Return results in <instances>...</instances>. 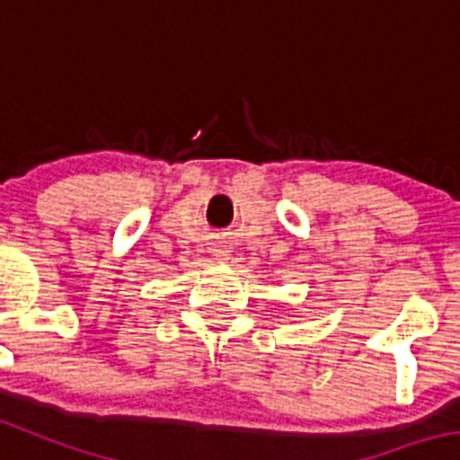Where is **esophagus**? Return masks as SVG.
Instances as JSON below:
<instances>
[{
  "instance_id": "34e87169",
  "label": "esophagus",
  "mask_w": 460,
  "mask_h": 460,
  "mask_svg": "<svg viewBox=\"0 0 460 460\" xmlns=\"http://www.w3.org/2000/svg\"><path fill=\"white\" fill-rule=\"evenodd\" d=\"M227 258H230V255H227V251H218L217 252V260H221V262H226Z\"/></svg>"
}]
</instances>
